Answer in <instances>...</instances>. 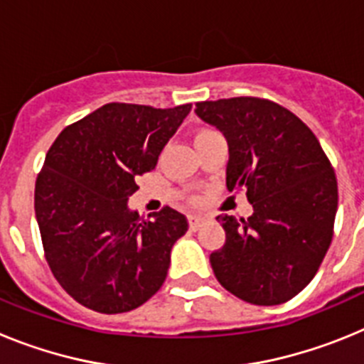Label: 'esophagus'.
I'll list each match as a JSON object with an SVG mask.
<instances>
[{
	"label": "esophagus",
	"mask_w": 364,
	"mask_h": 364,
	"mask_svg": "<svg viewBox=\"0 0 364 364\" xmlns=\"http://www.w3.org/2000/svg\"><path fill=\"white\" fill-rule=\"evenodd\" d=\"M202 224H204V217H200V215H191L189 217V228L191 230H198Z\"/></svg>",
	"instance_id": "1"
}]
</instances>
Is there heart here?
Instances as JSON below:
<instances>
[{"label": "heart", "instance_id": "1", "mask_svg": "<svg viewBox=\"0 0 364 364\" xmlns=\"http://www.w3.org/2000/svg\"><path fill=\"white\" fill-rule=\"evenodd\" d=\"M211 133H213V131H210V129H202V131H198L197 136H195V140H198V138H202V136H208V134H211Z\"/></svg>", "mask_w": 364, "mask_h": 364}]
</instances>
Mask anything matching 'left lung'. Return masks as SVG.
Segmentation results:
<instances>
[{
	"label": "left lung",
	"mask_w": 364,
	"mask_h": 364,
	"mask_svg": "<svg viewBox=\"0 0 364 364\" xmlns=\"http://www.w3.org/2000/svg\"><path fill=\"white\" fill-rule=\"evenodd\" d=\"M205 124L228 140L226 186L244 189L253 215H218L224 246L215 277L259 306L290 301L310 284L333 237L337 178L319 140L294 112L264 98L198 102Z\"/></svg>",
	"instance_id": "1"
}]
</instances>
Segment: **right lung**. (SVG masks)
<instances>
[{
  "mask_svg": "<svg viewBox=\"0 0 364 364\" xmlns=\"http://www.w3.org/2000/svg\"><path fill=\"white\" fill-rule=\"evenodd\" d=\"M189 111L105 104L67 125L45 156L34 189L45 259L85 308L131 311L166 281L188 218L169 205L142 218L127 200Z\"/></svg>",
  "mask_w": 364,
  "mask_h": 364,
  "instance_id": "add662e5",
  "label": "right lung"
}]
</instances>
